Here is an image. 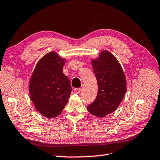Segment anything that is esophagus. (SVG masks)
<instances>
[{"label":"esophagus","instance_id":"esophagus-1","mask_svg":"<svg viewBox=\"0 0 160 160\" xmlns=\"http://www.w3.org/2000/svg\"><path fill=\"white\" fill-rule=\"evenodd\" d=\"M74 91L76 93H79L81 91V88H76V89H74Z\"/></svg>","mask_w":160,"mask_h":160}]
</instances>
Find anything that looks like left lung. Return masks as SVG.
I'll return each mask as SVG.
<instances>
[{
	"instance_id": "left-lung-1",
	"label": "left lung",
	"mask_w": 160,
	"mask_h": 160,
	"mask_svg": "<svg viewBox=\"0 0 160 160\" xmlns=\"http://www.w3.org/2000/svg\"><path fill=\"white\" fill-rule=\"evenodd\" d=\"M91 64L97 79L98 92L96 100L88 105L87 110L95 116L103 118L116 109L123 100L127 81L120 64L108 51H102Z\"/></svg>"
}]
</instances>
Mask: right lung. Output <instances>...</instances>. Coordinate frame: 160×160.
Here are the masks:
<instances>
[{
    "mask_svg": "<svg viewBox=\"0 0 160 160\" xmlns=\"http://www.w3.org/2000/svg\"><path fill=\"white\" fill-rule=\"evenodd\" d=\"M64 62L55 52L48 53L38 61L30 79L31 100L47 118L62 113L72 91L69 78L62 73Z\"/></svg>",
    "mask_w": 160,
    "mask_h": 160,
    "instance_id": "right-lung-1",
    "label": "right lung"
}]
</instances>
